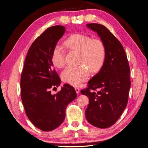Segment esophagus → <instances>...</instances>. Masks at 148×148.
Wrapping results in <instances>:
<instances>
[{"mask_svg": "<svg viewBox=\"0 0 148 148\" xmlns=\"http://www.w3.org/2000/svg\"><path fill=\"white\" fill-rule=\"evenodd\" d=\"M75 91H76V92H77V93H79L80 91L79 89L78 88H75Z\"/></svg>", "mask_w": 148, "mask_h": 148, "instance_id": "obj_1", "label": "esophagus"}]
</instances>
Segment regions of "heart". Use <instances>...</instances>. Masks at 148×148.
I'll list each match as a JSON object with an SVG mask.
<instances>
[{"mask_svg": "<svg viewBox=\"0 0 148 148\" xmlns=\"http://www.w3.org/2000/svg\"><path fill=\"white\" fill-rule=\"evenodd\" d=\"M65 47L70 51L79 52L78 66H67L62 71V78L73 86H78L92 73L99 71L104 64L106 47L104 42L99 39H92L83 34H74L67 38L64 42ZM64 49L59 45L54 47L52 53L53 64L62 68L65 64Z\"/></svg>", "mask_w": 148, "mask_h": 148, "instance_id": "heart-1", "label": "heart"}]
</instances>
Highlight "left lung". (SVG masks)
I'll list each match as a JSON object with an SVG mask.
<instances>
[{
    "mask_svg": "<svg viewBox=\"0 0 148 148\" xmlns=\"http://www.w3.org/2000/svg\"><path fill=\"white\" fill-rule=\"evenodd\" d=\"M86 26L104 42L106 57L100 71L88 82V88L81 91L89 97L85 115L93 126L106 128L117 122L127 105L130 70L124 49L114 34L102 25Z\"/></svg>",
    "mask_w": 148,
    "mask_h": 148,
    "instance_id": "8db88e82",
    "label": "left lung"
}]
</instances>
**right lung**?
<instances>
[{"label":"right lung","instance_id":"obj_1","mask_svg":"<svg viewBox=\"0 0 148 148\" xmlns=\"http://www.w3.org/2000/svg\"><path fill=\"white\" fill-rule=\"evenodd\" d=\"M65 29L60 25L52 26L35 40L21 76V97L26 114L36 127L44 132L52 131L63 123L67 105L77 97L74 88L68 84L57 94L51 92L61 83L53 68L52 53Z\"/></svg>","mask_w":148,"mask_h":148}]
</instances>
